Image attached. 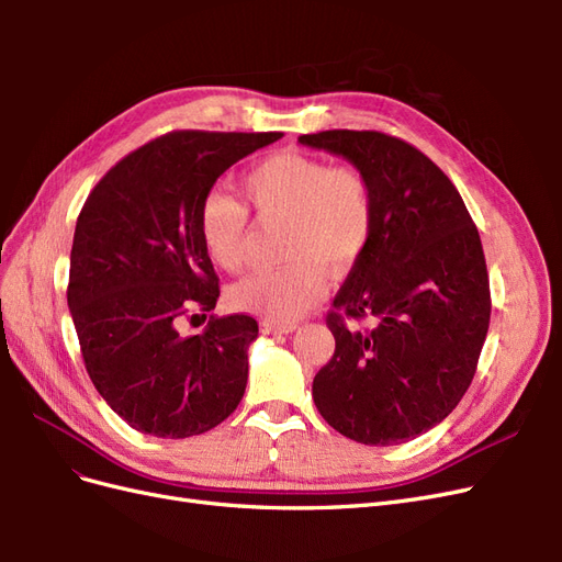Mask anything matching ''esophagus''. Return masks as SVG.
<instances>
[{"label":"esophagus","mask_w":562,"mask_h":562,"mask_svg":"<svg viewBox=\"0 0 562 562\" xmlns=\"http://www.w3.org/2000/svg\"><path fill=\"white\" fill-rule=\"evenodd\" d=\"M260 328H262L265 335H288V333H293L297 326H295V323H269V321H265Z\"/></svg>","instance_id":"34e87169"}]
</instances>
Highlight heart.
<instances>
[{
	"mask_svg": "<svg viewBox=\"0 0 562 562\" xmlns=\"http://www.w3.org/2000/svg\"><path fill=\"white\" fill-rule=\"evenodd\" d=\"M244 194L262 223H283L288 265L252 271L229 288L234 310L271 323L295 321L326 291V271L345 274L372 232L370 184L353 166H328L300 151H279L244 178ZM199 234L209 258L225 271L246 265L248 209L227 192L201 201Z\"/></svg>",
	"mask_w": 562,
	"mask_h": 562,
	"instance_id": "1",
	"label": "heart"
}]
</instances>
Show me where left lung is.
Wrapping results in <instances>:
<instances>
[{"label":"left lung","instance_id":"left-lung-1","mask_svg":"<svg viewBox=\"0 0 562 562\" xmlns=\"http://www.w3.org/2000/svg\"><path fill=\"white\" fill-rule=\"evenodd\" d=\"M300 143L345 157L372 196V232L333 300V359L312 386L321 417L363 446H398L443 422L475 375L490 326L479 229L440 168L380 131ZM372 317L366 331L347 319Z\"/></svg>","mask_w":562,"mask_h":562}]
</instances>
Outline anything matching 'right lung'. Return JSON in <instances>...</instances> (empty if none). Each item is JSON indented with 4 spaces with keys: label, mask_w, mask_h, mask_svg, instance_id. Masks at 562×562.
I'll use <instances>...</instances> for the list:
<instances>
[{
    "label": "right lung",
    "mask_w": 562,
    "mask_h": 562,
    "mask_svg": "<svg viewBox=\"0 0 562 562\" xmlns=\"http://www.w3.org/2000/svg\"><path fill=\"white\" fill-rule=\"evenodd\" d=\"M281 133L173 131L126 155L77 217L67 307L98 394L135 431L190 438L244 398L258 321L215 310L220 285L199 234L201 201L232 164ZM196 316V314H194Z\"/></svg>",
    "instance_id": "1"
}]
</instances>
